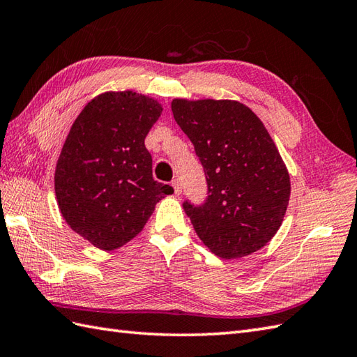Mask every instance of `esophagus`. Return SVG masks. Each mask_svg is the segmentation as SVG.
Masks as SVG:
<instances>
[{
  "mask_svg": "<svg viewBox=\"0 0 357 357\" xmlns=\"http://www.w3.org/2000/svg\"><path fill=\"white\" fill-rule=\"evenodd\" d=\"M172 187H173V192H175V195H181L182 187H181V182L178 179L172 181Z\"/></svg>",
  "mask_w": 357,
  "mask_h": 357,
  "instance_id": "esophagus-1",
  "label": "esophagus"
}]
</instances>
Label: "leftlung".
<instances>
[{
	"instance_id": "8db88e82",
	"label": "left lung",
	"mask_w": 357,
	"mask_h": 357,
	"mask_svg": "<svg viewBox=\"0 0 357 357\" xmlns=\"http://www.w3.org/2000/svg\"><path fill=\"white\" fill-rule=\"evenodd\" d=\"M172 112L201 161L208 196L182 204L205 246L222 257L250 255L275 236L291 178L260 119L234 100L175 98Z\"/></svg>"
}]
</instances>
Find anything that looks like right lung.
<instances>
[{"mask_svg": "<svg viewBox=\"0 0 357 357\" xmlns=\"http://www.w3.org/2000/svg\"><path fill=\"white\" fill-rule=\"evenodd\" d=\"M162 106L132 91L93 98L65 139L54 173L57 205L73 231L98 250L134 238L173 188L152 176L144 138Z\"/></svg>", "mask_w": 357, "mask_h": 357, "instance_id": "1", "label": "right lung"}]
</instances>
